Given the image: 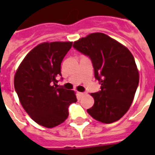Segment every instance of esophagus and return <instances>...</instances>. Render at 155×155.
I'll return each instance as SVG.
<instances>
[{"mask_svg":"<svg viewBox=\"0 0 155 155\" xmlns=\"http://www.w3.org/2000/svg\"><path fill=\"white\" fill-rule=\"evenodd\" d=\"M77 94H78V96H79V97H84V95H85L84 93V92H78Z\"/></svg>","mask_w":155,"mask_h":155,"instance_id":"34e87169","label":"esophagus"}]
</instances>
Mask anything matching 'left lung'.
I'll use <instances>...</instances> for the list:
<instances>
[{
    "mask_svg": "<svg viewBox=\"0 0 155 155\" xmlns=\"http://www.w3.org/2000/svg\"><path fill=\"white\" fill-rule=\"evenodd\" d=\"M74 48L89 56L95 78L101 90L91 93L94 104L87 113L95 120L109 124L117 121L131 106L139 83L134 58L127 47L103 33L81 38Z\"/></svg>",
    "mask_w": 155,
    "mask_h": 155,
    "instance_id": "1",
    "label": "left lung"
}]
</instances>
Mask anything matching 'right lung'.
<instances>
[{"instance_id": "add662e5", "label": "right lung", "mask_w": 155, "mask_h": 155, "mask_svg": "<svg viewBox=\"0 0 155 155\" xmlns=\"http://www.w3.org/2000/svg\"><path fill=\"white\" fill-rule=\"evenodd\" d=\"M72 42L40 43L26 54L16 71L14 87L23 108L38 125L53 128L68 117L77 101L74 91L57 88L61 63Z\"/></svg>"}]
</instances>
